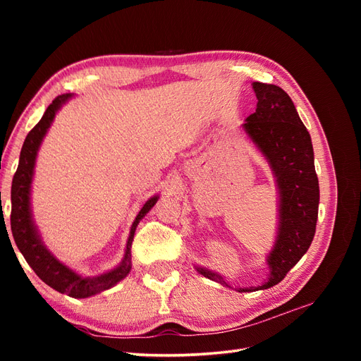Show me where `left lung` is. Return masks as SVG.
I'll use <instances>...</instances> for the list:
<instances>
[{"instance_id": "1", "label": "left lung", "mask_w": 361, "mask_h": 361, "mask_svg": "<svg viewBox=\"0 0 361 361\" xmlns=\"http://www.w3.org/2000/svg\"><path fill=\"white\" fill-rule=\"evenodd\" d=\"M256 111L243 129L265 157L279 188V232L267 259L268 280L262 286L238 288V292L268 289L280 283L309 250L318 220L319 183L314 171L313 146L289 94L274 84L253 82ZM199 274L228 286L211 269L195 267Z\"/></svg>"}]
</instances>
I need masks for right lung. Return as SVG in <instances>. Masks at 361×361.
<instances>
[{"mask_svg":"<svg viewBox=\"0 0 361 361\" xmlns=\"http://www.w3.org/2000/svg\"><path fill=\"white\" fill-rule=\"evenodd\" d=\"M71 93L57 96L56 99L52 101V104L47 108V111L40 118V122L30 130L24 141V146L19 157V166L12 182V214H10V227H12L16 247L25 257L27 264L32 268V271L36 272L42 281H45L52 289H56L61 293H66L72 298H87L92 297V295L113 288L120 280H123L129 274L130 245H133L135 228L141 218L155 206V203L158 202V195L150 197L143 204V207H141L135 221L133 223V227H130V233L125 250V257L120 262V265L116 267L114 269L97 277H81L71 268L61 264L57 257H54L51 251L43 245L35 221H32L30 207V192L37 150L40 147L42 140L47 135L57 111L66 104L68 99H71Z\"/></svg>","mask_w":361,"mask_h":361,"instance_id":"add662e5","label":"right lung"}]
</instances>
